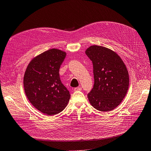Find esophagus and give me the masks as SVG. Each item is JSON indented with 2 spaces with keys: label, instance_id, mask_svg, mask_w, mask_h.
<instances>
[{
  "label": "esophagus",
  "instance_id": "obj_1",
  "mask_svg": "<svg viewBox=\"0 0 151 151\" xmlns=\"http://www.w3.org/2000/svg\"><path fill=\"white\" fill-rule=\"evenodd\" d=\"M82 90V88L81 87H77V88H75L74 89V91H81Z\"/></svg>",
  "mask_w": 151,
  "mask_h": 151
}]
</instances>
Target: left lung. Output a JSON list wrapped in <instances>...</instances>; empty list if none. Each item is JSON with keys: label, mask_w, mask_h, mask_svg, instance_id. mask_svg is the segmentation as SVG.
Segmentation results:
<instances>
[{"label": "left lung", "mask_w": 151, "mask_h": 151, "mask_svg": "<svg viewBox=\"0 0 151 151\" xmlns=\"http://www.w3.org/2000/svg\"><path fill=\"white\" fill-rule=\"evenodd\" d=\"M86 54L92 61L94 84L88 94L90 104L101 111L116 108L125 97L129 76L121 57L108 48L92 45Z\"/></svg>", "instance_id": "8db88e82"}]
</instances>
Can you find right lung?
<instances>
[{"label": "right lung", "mask_w": 151, "mask_h": 151, "mask_svg": "<svg viewBox=\"0 0 151 151\" xmlns=\"http://www.w3.org/2000/svg\"><path fill=\"white\" fill-rule=\"evenodd\" d=\"M66 52L52 48L35 57L24 72L25 94L33 106L47 115H54L65 109L70 94L63 85L59 68Z\"/></svg>", "instance_id": "right-lung-1"}]
</instances>
